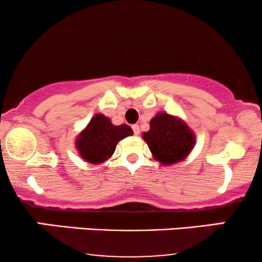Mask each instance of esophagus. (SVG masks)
<instances>
[{
	"instance_id": "esophagus-1",
	"label": "esophagus",
	"mask_w": 262,
	"mask_h": 262,
	"mask_svg": "<svg viewBox=\"0 0 262 262\" xmlns=\"http://www.w3.org/2000/svg\"><path fill=\"white\" fill-rule=\"evenodd\" d=\"M133 132H134V134L135 135H139V133H140V128H139V125H137V124H134L133 127Z\"/></svg>"
}]
</instances>
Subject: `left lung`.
Instances as JSON below:
<instances>
[{
	"label": "left lung",
	"mask_w": 262,
	"mask_h": 262,
	"mask_svg": "<svg viewBox=\"0 0 262 262\" xmlns=\"http://www.w3.org/2000/svg\"><path fill=\"white\" fill-rule=\"evenodd\" d=\"M156 161L162 165H173L186 159L196 143L191 128L179 117L166 112L158 113L150 121L149 132L143 133Z\"/></svg>",
	"instance_id": "1"
}]
</instances>
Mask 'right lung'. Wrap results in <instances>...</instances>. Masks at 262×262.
Here are the masks:
<instances>
[{"label": "right lung", "instance_id": "obj_1", "mask_svg": "<svg viewBox=\"0 0 262 262\" xmlns=\"http://www.w3.org/2000/svg\"><path fill=\"white\" fill-rule=\"evenodd\" d=\"M133 134L127 124L114 125L108 117L98 113L76 138V148L81 158L98 165L113 155L117 143Z\"/></svg>", "mask_w": 262, "mask_h": 262}]
</instances>
